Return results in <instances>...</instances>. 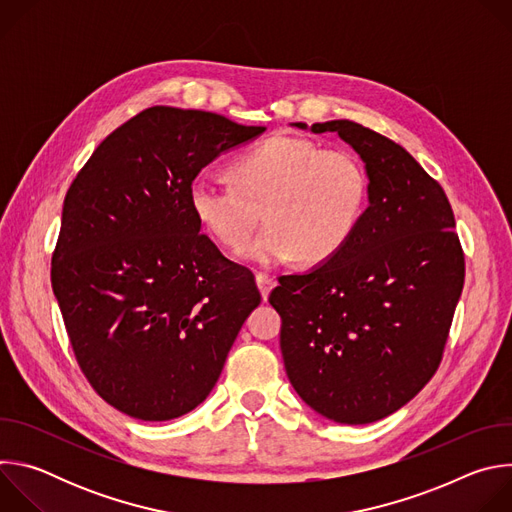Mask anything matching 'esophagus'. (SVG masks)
I'll list each match as a JSON object with an SVG mask.
<instances>
[{
    "label": "esophagus",
    "instance_id": "esophagus-1",
    "mask_svg": "<svg viewBox=\"0 0 512 512\" xmlns=\"http://www.w3.org/2000/svg\"><path fill=\"white\" fill-rule=\"evenodd\" d=\"M255 279H257V285H259V291H261L263 300H267V298H269V291H271L273 285H275V277L269 275V273H265V271H259V273L255 275Z\"/></svg>",
    "mask_w": 512,
    "mask_h": 512
}]
</instances>
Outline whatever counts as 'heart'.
<instances>
[{
	"mask_svg": "<svg viewBox=\"0 0 512 512\" xmlns=\"http://www.w3.org/2000/svg\"><path fill=\"white\" fill-rule=\"evenodd\" d=\"M235 182L196 178L188 198L196 221L223 247L241 251L265 216L267 229L245 249L263 265L294 259L320 265L358 231L369 206V176L348 150L275 135L243 154Z\"/></svg>",
	"mask_w": 512,
	"mask_h": 512,
	"instance_id": "heart-1",
	"label": "heart"
}]
</instances>
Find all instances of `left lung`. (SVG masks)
Segmentation results:
<instances>
[{"label": "left lung", "mask_w": 512, "mask_h": 512, "mask_svg": "<svg viewBox=\"0 0 512 512\" xmlns=\"http://www.w3.org/2000/svg\"><path fill=\"white\" fill-rule=\"evenodd\" d=\"M310 129L336 131L362 158L369 208L338 255L281 275L269 304L298 395L336 423L364 425L401 409L440 367L464 251L444 188L399 143L348 119Z\"/></svg>", "instance_id": "1"}]
</instances>
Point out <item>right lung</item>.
Here are the masks:
<instances>
[{
  "label": "right lung",
  "instance_id": "1",
  "mask_svg": "<svg viewBox=\"0 0 512 512\" xmlns=\"http://www.w3.org/2000/svg\"><path fill=\"white\" fill-rule=\"evenodd\" d=\"M263 131L150 107L103 139L66 192L52 289L83 375L129 417L198 407L261 302L251 269L200 233L188 192L216 156Z\"/></svg>",
  "mask_w": 512,
  "mask_h": 512
}]
</instances>
